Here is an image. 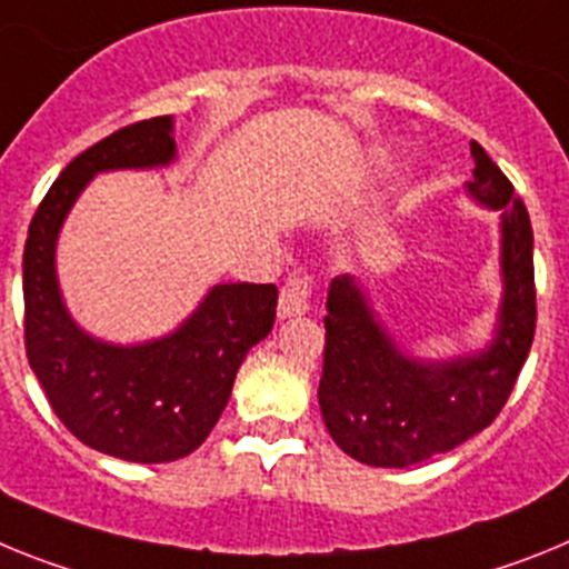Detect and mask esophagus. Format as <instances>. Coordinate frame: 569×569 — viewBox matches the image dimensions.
<instances>
[{
  "instance_id": "1",
  "label": "esophagus",
  "mask_w": 569,
  "mask_h": 569,
  "mask_svg": "<svg viewBox=\"0 0 569 569\" xmlns=\"http://www.w3.org/2000/svg\"><path fill=\"white\" fill-rule=\"evenodd\" d=\"M309 306H312V274L306 269H295L280 289L278 315L295 318V315L309 312Z\"/></svg>"
}]
</instances>
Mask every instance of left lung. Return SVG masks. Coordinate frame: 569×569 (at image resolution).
Segmentation results:
<instances>
[{
	"label": "left lung",
	"mask_w": 569,
	"mask_h": 569,
	"mask_svg": "<svg viewBox=\"0 0 569 569\" xmlns=\"http://www.w3.org/2000/svg\"><path fill=\"white\" fill-rule=\"evenodd\" d=\"M472 200L501 211L503 300L496 338L452 360L409 358L375 318L360 280L335 278L326 300L318 401L329 435L369 467H409L490 427L510 398L536 335L532 226L512 182L472 142Z\"/></svg>",
	"instance_id": "1"
}]
</instances>
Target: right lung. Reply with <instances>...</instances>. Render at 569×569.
Returning a JSON list of instances; mask_svg holds the SVG:
<instances>
[{
    "label": "right lung",
    "mask_w": 569,
    "mask_h": 569,
    "mask_svg": "<svg viewBox=\"0 0 569 569\" xmlns=\"http://www.w3.org/2000/svg\"><path fill=\"white\" fill-rule=\"evenodd\" d=\"M174 120L113 131L57 177L28 229L22 254L24 352L57 418L86 447L137 463L194 452L220 421L237 369L274 326L278 286L220 283L177 332L113 346L82 332L57 283V237L93 174L160 168L177 157Z\"/></svg>",
    "instance_id": "obj_1"
}]
</instances>
